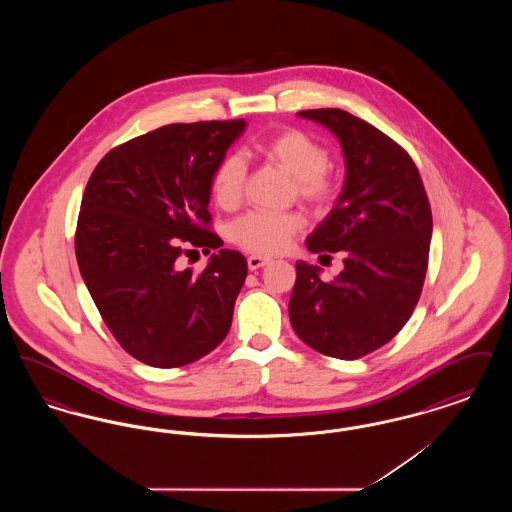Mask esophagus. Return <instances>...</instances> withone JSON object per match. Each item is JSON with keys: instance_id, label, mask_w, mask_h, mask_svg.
I'll list each match as a JSON object with an SVG mask.
<instances>
[{"instance_id": "34e87169", "label": "esophagus", "mask_w": 512, "mask_h": 512, "mask_svg": "<svg viewBox=\"0 0 512 512\" xmlns=\"http://www.w3.org/2000/svg\"><path fill=\"white\" fill-rule=\"evenodd\" d=\"M265 265H268V259L261 257V255H251V257L247 259V267H249V270H259V268L265 267Z\"/></svg>"}]
</instances>
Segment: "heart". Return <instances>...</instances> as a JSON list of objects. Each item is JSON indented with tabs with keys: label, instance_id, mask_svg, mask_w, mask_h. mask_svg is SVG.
I'll return each instance as SVG.
<instances>
[{
	"label": "heart",
	"instance_id": "obj_1",
	"mask_svg": "<svg viewBox=\"0 0 512 512\" xmlns=\"http://www.w3.org/2000/svg\"><path fill=\"white\" fill-rule=\"evenodd\" d=\"M261 155L295 178L297 194L324 207L336 197V182L328 174L330 155L324 144L303 130L288 128L259 147ZM247 165L240 155H228L211 178V192L222 209H234L244 195ZM305 226L299 213L251 211L230 224V240L257 255H276Z\"/></svg>",
	"mask_w": 512,
	"mask_h": 512
}]
</instances>
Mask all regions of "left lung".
Segmentation results:
<instances>
[{"instance_id":"1","label":"left lung","mask_w":512,"mask_h":512,"mask_svg":"<svg viewBox=\"0 0 512 512\" xmlns=\"http://www.w3.org/2000/svg\"><path fill=\"white\" fill-rule=\"evenodd\" d=\"M297 115L340 140L345 182L307 249L343 251L345 259L334 282L320 278V267L295 263L290 322L318 353L353 361L386 345L413 315L428 268L432 211L413 159L384 132L341 109Z\"/></svg>"}]
</instances>
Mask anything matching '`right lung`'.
<instances>
[{
	"label": "right lung",
	"instance_id": "right-lung-1",
	"mask_svg": "<svg viewBox=\"0 0 512 512\" xmlns=\"http://www.w3.org/2000/svg\"><path fill=\"white\" fill-rule=\"evenodd\" d=\"M247 122L167 124L111 149L92 172L76 224V261L99 315L134 359L194 363L226 338L247 261L220 249L203 272L184 247L217 249L211 178Z\"/></svg>",
	"mask_w": 512,
	"mask_h": 512
}]
</instances>
